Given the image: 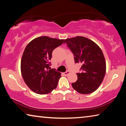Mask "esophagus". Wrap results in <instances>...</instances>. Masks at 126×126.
Masks as SVG:
<instances>
[{
	"instance_id": "34e87169",
	"label": "esophagus",
	"mask_w": 126,
	"mask_h": 126,
	"mask_svg": "<svg viewBox=\"0 0 126 126\" xmlns=\"http://www.w3.org/2000/svg\"><path fill=\"white\" fill-rule=\"evenodd\" d=\"M70 73V72H69V71H67V72H64V73H63V74L64 76H67V75H68V74H69Z\"/></svg>"
}]
</instances>
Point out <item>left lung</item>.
Here are the masks:
<instances>
[{
  "label": "left lung",
  "mask_w": 126,
  "mask_h": 126,
  "mask_svg": "<svg viewBox=\"0 0 126 126\" xmlns=\"http://www.w3.org/2000/svg\"><path fill=\"white\" fill-rule=\"evenodd\" d=\"M74 55L76 63L82 64L78 79L72 83L78 93L87 94L94 92L103 81L106 71L103 53L96 43L84 37L68 38L64 40Z\"/></svg>",
  "instance_id": "8db88e82"
}]
</instances>
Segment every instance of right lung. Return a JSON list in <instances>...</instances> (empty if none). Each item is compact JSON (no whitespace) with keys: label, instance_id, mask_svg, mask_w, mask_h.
Returning a JSON list of instances; mask_svg holds the SVG:
<instances>
[{"label":"right lung","instance_id":"add662e5","mask_svg":"<svg viewBox=\"0 0 126 126\" xmlns=\"http://www.w3.org/2000/svg\"><path fill=\"white\" fill-rule=\"evenodd\" d=\"M64 39L47 36L36 38L25 47L21 59V73L25 84L36 93L45 94L56 88L61 73L50 69L49 61L55 48Z\"/></svg>","mask_w":126,"mask_h":126}]
</instances>
